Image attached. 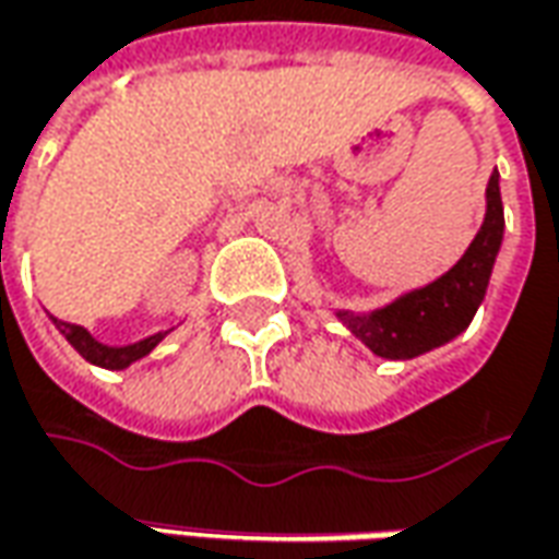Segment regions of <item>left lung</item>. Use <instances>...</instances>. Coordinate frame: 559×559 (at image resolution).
I'll list each match as a JSON object with an SVG mask.
<instances>
[{"mask_svg":"<svg viewBox=\"0 0 559 559\" xmlns=\"http://www.w3.org/2000/svg\"><path fill=\"white\" fill-rule=\"evenodd\" d=\"M501 238H504V206H501L498 173H491L486 188V219L457 265H452L433 284L412 290L377 312L368 316L337 312V318L346 321L349 331L380 358H414L430 353L457 337L476 316L489 287Z\"/></svg>","mask_w":559,"mask_h":559,"instance_id":"8db88e82","label":"left lung"}]
</instances>
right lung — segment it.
Returning a JSON list of instances; mask_svg holds the SVG:
<instances>
[{"label": "right lung", "instance_id": "right-lung-1", "mask_svg": "<svg viewBox=\"0 0 559 559\" xmlns=\"http://www.w3.org/2000/svg\"><path fill=\"white\" fill-rule=\"evenodd\" d=\"M55 321V328L68 337V343L80 353V356L92 361V365H98V368H110V371H120L126 365H132V361H139L142 356H147L166 334H154V337L139 340V343H129V346H105V343H98V340L88 334L86 328H80V324H68V321H58V318H51Z\"/></svg>", "mask_w": 559, "mask_h": 559}]
</instances>
